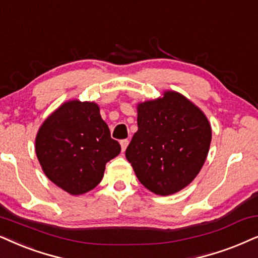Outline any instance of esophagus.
Wrapping results in <instances>:
<instances>
[{
	"label": "esophagus",
	"instance_id": "1",
	"mask_svg": "<svg viewBox=\"0 0 258 258\" xmlns=\"http://www.w3.org/2000/svg\"><path fill=\"white\" fill-rule=\"evenodd\" d=\"M128 145H129V141H128V140H122V141H121L122 152H125V149H126V147H128Z\"/></svg>",
	"mask_w": 258,
	"mask_h": 258
}]
</instances>
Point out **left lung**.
Instances as JSON below:
<instances>
[{"label": "left lung", "instance_id": "8db88e82", "mask_svg": "<svg viewBox=\"0 0 258 258\" xmlns=\"http://www.w3.org/2000/svg\"><path fill=\"white\" fill-rule=\"evenodd\" d=\"M137 126L125 150L137 179L169 196L195 180L205 162L212 130L205 113L175 91L137 105Z\"/></svg>", "mask_w": 258, "mask_h": 258}]
</instances>
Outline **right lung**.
<instances>
[{
  "label": "right lung",
  "instance_id": "right-lung-1",
  "mask_svg": "<svg viewBox=\"0 0 258 258\" xmlns=\"http://www.w3.org/2000/svg\"><path fill=\"white\" fill-rule=\"evenodd\" d=\"M121 146L110 136L96 103L70 100L40 126L35 153L46 176L72 196L89 192L103 179L106 162Z\"/></svg>",
  "mask_w": 258,
  "mask_h": 258
}]
</instances>
